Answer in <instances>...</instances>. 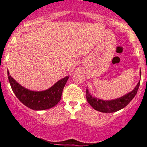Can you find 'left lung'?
<instances>
[{
    "label": "left lung",
    "mask_w": 147,
    "mask_h": 147,
    "mask_svg": "<svg viewBox=\"0 0 147 147\" xmlns=\"http://www.w3.org/2000/svg\"><path fill=\"white\" fill-rule=\"evenodd\" d=\"M141 74V70H140ZM140 82H138L135 88L130 93H127L125 96L122 97L117 98V99L112 100H102L98 99L90 95L88 89H86V99L88 103L91 105V106L96 110L104 113H112L115 112L120 109H123L129 104V102L133 99L135 95L137 94V92L139 88Z\"/></svg>",
    "instance_id": "left-lung-1"
}]
</instances>
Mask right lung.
Returning <instances> with one entry per match:
<instances>
[{
  "instance_id": "right-lung-1",
  "label": "right lung",
  "mask_w": 147,
  "mask_h": 147,
  "mask_svg": "<svg viewBox=\"0 0 147 147\" xmlns=\"http://www.w3.org/2000/svg\"><path fill=\"white\" fill-rule=\"evenodd\" d=\"M11 88L17 98L24 105L33 110H45L54 107L60 101L63 90L69 77L59 80L49 89L43 91H33L21 86L7 72Z\"/></svg>"
}]
</instances>
